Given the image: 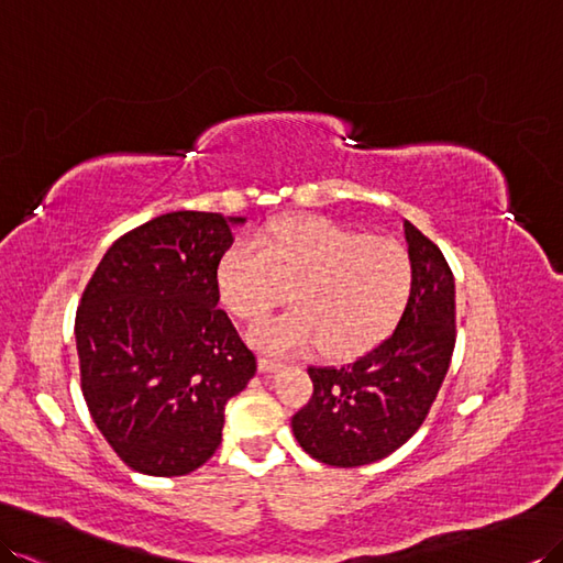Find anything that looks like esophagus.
I'll return each mask as SVG.
<instances>
[{
	"label": "esophagus",
	"mask_w": 563,
	"mask_h": 563,
	"mask_svg": "<svg viewBox=\"0 0 563 563\" xmlns=\"http://www.w3.org/2000/svg\"><path fill=\"white\" fill-rule=\"evenodd\" d=\"M257 365H260V369H263V373H279V369L284 367V363H282V361H274V358H267V355H260V361H257Z\"/></svg>",
	"instance_id": "34e87169"
}]
</instances>
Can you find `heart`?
I'll return each mask as SVG.
<instances>
[{"instance_id":"b5f03b06","label":"heart","mask_w":563,"mask_h":563,"mask_svg":"<svg viewBox=\"0 0 563 563\" xmlns=\"http://www.w3.org/2000/svg\"><path fill=\"white\" fill-rule=\"evenodd\" d=\"M255 241L231 243L217 267L222 303L241 320H260L286 298L294 310L253 327L272 353L318 344L346 358L385 339L413 289V263L401 243L377 239L327 217H289Z\"/></svg>"}]
</instances>
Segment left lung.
<instances>
[{
  "label": "left lung",
  "instance_id": "obj_1",
  "mask_svg": "<svg viewBox=\"0 0 563 563\" xmlns=\"http://www.w3.org/2000/svg\"><path fill=\"white\" fill-rule=\"evenodd\" d=\"M404 231L413 289L399 324L358 361L310 365L312 399L291 418L303 451L336 468L385 459L418 432L456 346L454 274L422 231Z\"/></svg>",
  "mask_w": 563,
  "mask_h": 563
}]
</instances>
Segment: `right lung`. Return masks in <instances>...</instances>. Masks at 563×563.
I'll use <instances>...</instances> for the list:
<instances>
[{
    "label": "right lung",
    "mask_w": 563,
    "mask_h": 563,
    "mask_svg": "<svg viewBox=\"0 0 563 563\" xmlns=\"http://www.w3.org/2000/svg\"><path fill=\"white\" fill-rule=\"evenodd\" d=\"M243 217L169 212L112 243L76 310L90 416L129 468L188 475L212 459L255 353L217 308V267Z\"/></svg>",
    "instance_id": "1"
}]
</instances>
